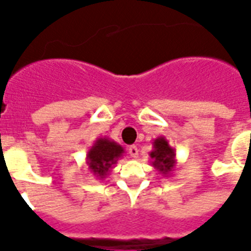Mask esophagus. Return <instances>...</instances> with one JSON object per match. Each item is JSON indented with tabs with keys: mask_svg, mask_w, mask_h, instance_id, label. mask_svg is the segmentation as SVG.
<instances>
[{
	"mask_svg": "<svg viewBox=\"0 0 251 251\" xmlns=\"http://www.w3.org/2000/svg\"><path fill=\"white\" fill-rule=\"evenodd\" d=\"M128 152H129L130 158H133V159L137 158V156H138V149H137V146H136V145H132V146H130V148L128 149Z\"/></svg>",
	"mask_w": 251,
	"mask_h": 251,
	"instance_id": "obj_1",
	"label": "esophagus"
}]
</instances>
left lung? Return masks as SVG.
<instances>
[{
    "instance_id": "left-lung-1",
    "label": "left lung",
    "mask_w": 251,
    "mask_h": 251,
    "mask_svg": "<svg viewBox=\"0 0 251 251\" xmlns=\"http://www.w3.org/2000/svg\"><path fill=\"white\" fill-rule=\"evenodd\" d=\"M151 164L164 177H171L177 165L176 150L172 148L168 140L163 136L155 138L152 142V150L150 151Z\"/></svg>"
}]
</instances>
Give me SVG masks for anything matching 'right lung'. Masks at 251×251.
Returning <instances> with one entry per match:
<instances>
[{
	"label": "right lung",
	"mask_w": 251,
	"mask_h": 251,
	"mask_svg": "<svg viewBox=\"0 0 251 251\" xmlns=\"http://www.w3.org/2000/svg\"><path fill=\"white\" fill-rule=\"evenodd\" d=\"M124 152V149L115 141L107 137L97 138L87 152L88 171L99 179H105Z\"/></svg>",
	"instance_id": "1"
}]
</instances>
